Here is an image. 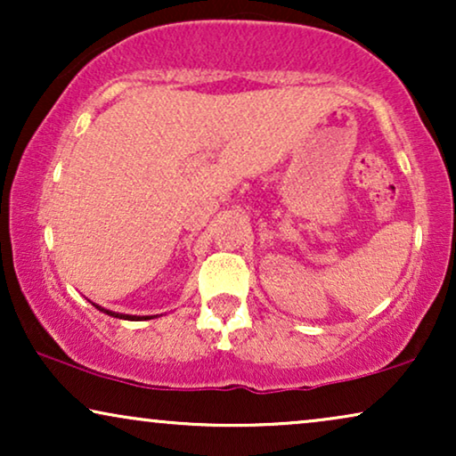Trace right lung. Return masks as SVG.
Instances as JSON below:
<instances>
[{"label":"right lung","instance_id":"obj_1","mask_svg":"<svg viewBox=\"0 0 456 456\" xmlns=\"http://www.w3.org/2000/svg\"><path fill=\"white\" fill-rule=\"evenodd\" d=\"M97 307V305H95ZM99 311H103V314H108V315H111V317H120V320H130V322H139V320H142V317H139V315H122V314H114V311H105V309H102V307H97ZM145 320H149V317H145Z\"/></svg>","mask_w":456,"mask_h":456}]
</instances>
